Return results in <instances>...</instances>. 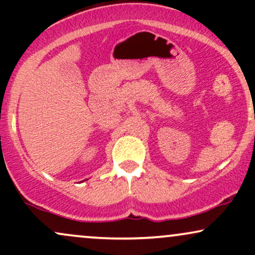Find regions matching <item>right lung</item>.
Listing matches in <instances>:
<instances>
[{"label":"right lung","mask_w":255,"mask_h":255,"mask_svg":"<svg viewBox=\"0 0 255 255\" xmlns=\"http://www.w3.org/2000/svg\"><path fill=\"white\" fill-rule=\"evenodd\" d=\"M84 181H86V180H84Z\"/></svg>","instance_id":"add662e5"}]
</instances>
